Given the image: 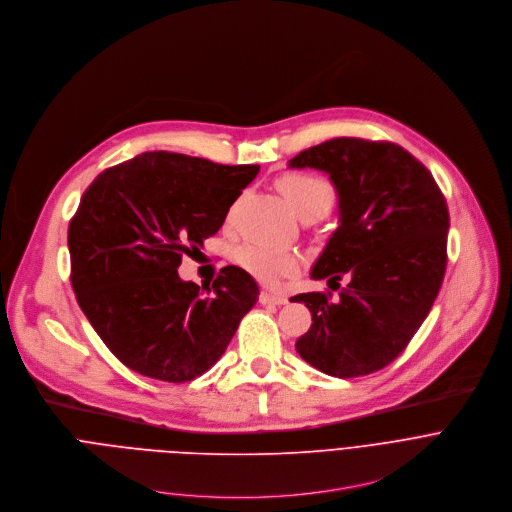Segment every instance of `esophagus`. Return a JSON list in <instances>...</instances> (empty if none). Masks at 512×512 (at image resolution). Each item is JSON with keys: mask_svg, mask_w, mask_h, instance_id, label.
<instances>
[{"mask_svg": "<svg viewBox=\"0 0 512 512\" xmlns=\"http://www.w3.org/2000/svg\"><path fill=\"white\" fill-rule=\"evenodd\" d=\"M258 300H260L262 304H284L288 298H286V294H280V292L262 290L260 296H258Z\"/></svg>", "mask_w": 512, "mask_h": 512, "instance_id": "1", "label": "esophagus"}]
</instances>
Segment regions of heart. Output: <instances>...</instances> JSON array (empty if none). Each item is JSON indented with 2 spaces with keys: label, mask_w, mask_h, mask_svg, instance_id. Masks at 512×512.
<instances>
[{
  "label": "heart",
  "mask_w": 512,
  "mask_h": 512,
  "mask_svg": "<svg viewBox=\"0 0 512 512\" xmlns=\"http://www.w3.org/2000/svg\"><path fill=\"white\" fill-rule=\"evenodd\" d=\"M276 187L298 218L306 214L325 216L335 201L333 185L315 173H286L278 177ZM238 262L246 272L264 284H276L298 268V260L292 252L264 244L242 246L238 250Z\"/></svg>",
  "instance_id": "obj_1"
}]
</instances>
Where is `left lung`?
Masks as SVG:
<instances>
[{"mask_svg":"<svg viewBox=\"0 0 512 512\" xmlns=\"http://www.w3.org/2000/svg\"><path fill=\"white\" fill-rule=\"evenodd\" d=\"M290 167L329 173L339 228L313 266L331 292L296 294L313 325L296 353L315 369L349 379L389 365L426 321L446 272L450 214L432 173L389 141L337 137L300 151Z\"/></svg>","mask_w":512,"mask_h":512,"instance_id":"obj_1","label":"left lung"}]
</instances>
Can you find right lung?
<instances>
[{"label":"right lung","instance_id":"right-lung-1","mask_svg":"<svg viewBox=\"0 0 512 512\" xmlns=\"http://www.w3.org/2000/svg\"><path fill=\"white\" fill-rule=\"evenodd\" d=\"M258 171L153 151L88 185L68 226L70 282L92 329L123 365L185 383L224 355L258 300V284L226 266L203 294L177 268L222 228Z\"/></svg>","mask_w":512,"mask_h":512}]
</instances>
